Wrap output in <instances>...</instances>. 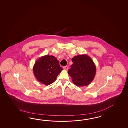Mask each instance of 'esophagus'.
I'll return each mask as SVG.
<instances>
[{"mask_svg":"<svg viewBox=\"0 0 128 128\" xmlns=\"http://www.w3.org/2000/svg\"><path fill=\"white\" fill-rule=\"evenodd\" d=\"M63 68L64 70H68V66H64V67H63Z\"/></svg>","mask_w":128,"mask_h":128,"instance_id":"esophagus-1","label":"esophagus"}]
</instances>
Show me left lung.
I'll use <instances>...</instances> for the list:
<instances>
[{"label":"left lung","instance_id":"obj_1","mask_svg":"<svg viewBox=\"0 0 128 128\" xmlns=\"http://www.w3.org/2000/svg\"><path fill=\"white\" fill-rule=\"evenodd\" d=\"M73 64L68 70L72 82L78 86H86L95 78L96 67L92 60L86 54L79 55L72 59Z\"/></svg>","mask_w":128,"mask_h":128}]
</instances>
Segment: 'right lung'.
<instances>
[{"label":"right lung","mask_w":128,"mask_h":128,"mask_svg":"<svg viewBox=\"0 0 128 128\" xmlns=\"http://www.w3.org/2000/svg\"><path fill=\"white\" fill-rule=\"evenodd\" d=\"M62 70L56 58L49 55L38 58L33 67V72L36 79L46 86L54 82Z\"/></svg>","instance_id":"right-lung-1"}]
</instances>
